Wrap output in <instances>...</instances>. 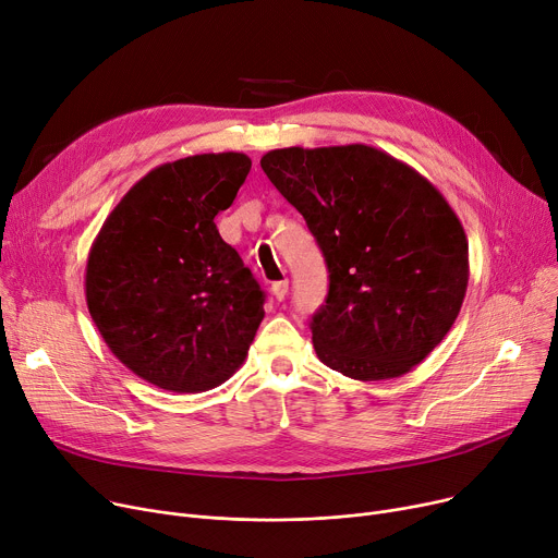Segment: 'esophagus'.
Listing matches in <instances>:
<instances>
[{"instance_id": "esophagus-1", "label": "esophagus", "mask_w": 558, "mask_h": 558, "mask_svg": "<svg viewBox=\"0 0 558 558\" xmlns=\"http://www.w3.org/2000/svg\"><path fill=\"white\" fill-rule=\"evenodd\" d=\"M271 291H274V299H276L278 303L284 301L287 291H289V280H278V282H274V284H271Z\"/></svg>"}]
</instances>
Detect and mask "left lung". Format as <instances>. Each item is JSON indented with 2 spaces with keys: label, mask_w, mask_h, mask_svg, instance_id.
Here are the masks:
<instances>
[{
  "label": "left lung",
  "mask_w": 558,
  "mask_h": 558,
  "mask_svg": "<svg viewBox=\"0 0 558 558\" xmlns=\"http://www.w3.org/2000/svg\"><path fill=\"white\" fill-rule=\"evenodd\" d=\"M259 165L328 264V299L310 324L318 360L362 383L421 364L468 287V240L444 194L366 144L289 146Z\"/></svg>",
  "instance_id": "1"
}]
</instances>
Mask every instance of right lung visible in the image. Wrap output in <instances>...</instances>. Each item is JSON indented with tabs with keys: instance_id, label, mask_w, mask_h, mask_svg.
Here are the masks:
<instances>
[{
	"instance_id": "obj_1",
	"label": "right lung",
	"mask_w": 558,
	"mask_h": 558,
	"mask_svg": "<svg viewBox=\"0 0 558 558\" xmlns=\"http://www.w3.org/2000/svg\"><path fill=\"white\" fill-rule=\"evenodd\" d=\"M251 171L244 154H201L140 179L87 255L85 301L112 355L173 393H198L242 366L264 291L215 217Z\"/></svg>"
}]
</instances>
